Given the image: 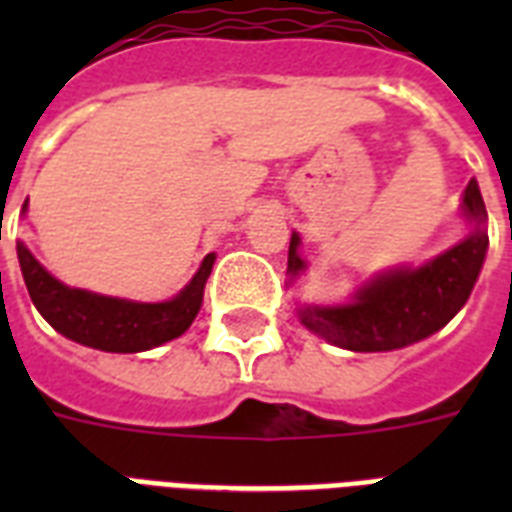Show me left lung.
<instances>
[{"label":"left lung","mask_w":512,"mask_h":512,"mask_svg":"<svg viewBox=\"0 0 512 512\" xmlns=\"http://www.w3.org/2000/svg\"><path fill=\"white\" fill-rule=\"evenodd\" d=\"M462 212L473 223V231L460 244L420 268H396L374 276L345 305H303L297 308L300 321L337 348L356 353L406 348L438 332L468 303L489 247L486 207L476 180L465 188ZM297 249L300 236L292 233L289 279L305 271V260Z\"/></svg>","instance_id":"left-lung-1"}]
</instances>
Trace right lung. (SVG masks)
<instances>
[{
	"label": "right lung",
	"instance_id": "obj_1",
	"mask_svg": "<svg viewBox=\"0 0 512 512\" xmlns=\"http://www.w3.org/2000/svg\"><path fill=\"white\" fill-rule=\"evenodd\" d=\"M18 260L28 295L47 324L68 340L108 353H140L183 335L199 313L215 265V255L204 257L196 276L167 303H132L66 287L44 271L23 241H18Z\"/></svg>",
	"mask_w": 512,
	"mask_h": 512
}]
</instances>
